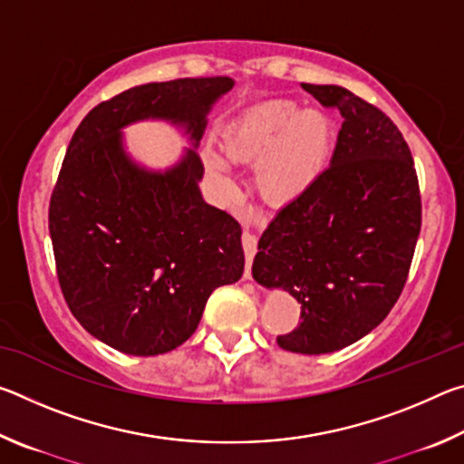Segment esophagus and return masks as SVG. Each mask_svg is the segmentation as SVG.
Wrapping results in <instances>:
<instances>
[{"instance_id":"1","label":"esophagus","mask_w":464,"mask_h":464,"mask_svg":"<svg viewBox=\"0 0 464 464\" xmlns=\"http://www.w3.org/2000/svg\"><path fill=\"white\" fill-rule=\"evenodd\" d=\"M241 243H243V254H246V280H249L251 278V260H254V256L257 251V239L254 233L243 231Z\"/></svg>"}]
</instances>
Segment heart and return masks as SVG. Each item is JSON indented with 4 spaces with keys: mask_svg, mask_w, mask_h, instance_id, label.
<instances>
[{
    "mask_svg": "<svg viewBox=\"0 0 464 464\" xmlns=\"http://www.w3.org/2000/svg\"><path fill=\"white\" fill-rule=\"evenodd\" d=\"M332 137V122L321 110L276 98L246 110L227 129L223 149L233 161L256 163L257 192L274 207H285L307 194L324 176ZM204 168L231 190L233 169L223 155L207 149Z\"/></svg>",
    "mask_w": 464,
    "mask_h": 464,
    "instance_id": "b5f03b06",
    "label": "heart"
}]
</instances>
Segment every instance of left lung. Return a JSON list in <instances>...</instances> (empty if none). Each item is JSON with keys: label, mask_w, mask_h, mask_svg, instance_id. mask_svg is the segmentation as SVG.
<instances>
[{"label": "left lung", "mask_w": 464, "mask_h": 464, "mask_svg": "<svg viewBox=\"0 0 464 464\" xmlns=\"http://www.w3.org/2000/svg\"><path fill=\"white\" fill-rule=\"evenodd\" d=\"M301 88L343 122L324 176L264 231L251 274L301 303V324L278 335L280 348L329 354L371 334L397 303L421 200L410 147L387 114L340 85Z\"/></svg>", "instance_id": "8db88e82"}]
</instances>
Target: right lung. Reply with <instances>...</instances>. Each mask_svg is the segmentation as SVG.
Wrapping results in <instances>:
<instances>
[{
	"label": "right lung",
	"instance_id": "1",
	"mask_svg": "<svg viewBox=\"0 0 464 464\" xmlns=\"http://www.w3.org/2000/svg\"><path fill=\"white\" fill-rule=\"evenodd\" d=\"M231 77L145 83L102 102L73 132L51 196L49 231L63 296L100 342L130 356L182 345L213 290L233 285L241 227L204 202L196 149ZM163 120L191 149L166 170L131 160L121 130Z\"/></svg>",
	"mask_w": 464,
	"mask_h": 464
}]
</instances>
